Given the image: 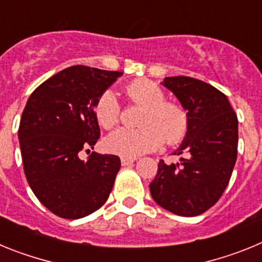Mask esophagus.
Wrapping results in <instances>:
<instances>
[{
	"instance_id": "34e87169",
	"label": "esophagus",
	"mask_w": 262,
	"mask_h": 262,
	"mask_svg": "<svg viewBox=\"0 0 262 262\" xmlns=\"http://www.w3.org/2000/svg\"><path fill=\"white\" fill-rule=\"evenodd\" d=\"M136 159H128V157H122L120 159V163H122V165L126 166V165H129V164L135 163Z\"/></svg>"
}]
</instances>
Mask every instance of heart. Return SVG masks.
Returning <instances> with one entry per match:
<instances>
[{"label": "heart", "mask_w": 262, "mask_h": 262, "mask_svg": "<svg viewBox=\"0 0 262 262\" xmlns=\"http://www.w3.org/2000/svg\"><path fill=\"white\" fill-rule=\"evenodd\" d=\"M126 94L143 111L139 128L117 129L106 138L105 147L111 154L135 159L156 151L164 140L169 145L181 143L189 134L190 117L178 102L165 101V92L149 80H136L126 86ZM94 114L99 126L106 129L117 126L120 120V105L113 92L106 90L97 99Z\"/></svg>", "instance_id": "b5f03b06"}]
</instances>
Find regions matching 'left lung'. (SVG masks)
Masks as SVG:
<instances>
[{
    "label": "left lung",
    "instance_id": "left-lung-1",
    "mask_svg": "<svg viewBox=\"0 0 262 262\" xmlns=\"http://www.w3.org/2000/svg\"><path fill=\"white\" fill-rule=\"evenodd\" d=\"M189 113L190 128L176 154L178 164L160 160L149 184L157 205L181 216H196L219 201L237 157V117L227 97L205 81L187 76L164 78Z\"/></svg>",
    "mask_w": 262,
    "mask_h": 262
}]
</instances>
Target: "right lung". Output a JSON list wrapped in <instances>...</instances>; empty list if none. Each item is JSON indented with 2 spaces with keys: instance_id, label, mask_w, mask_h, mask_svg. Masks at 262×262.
I'll use <instances>...</instances> for the list:
<instances>
[{
  "instance_id": "obj_1",
  "label": "right lung",
  "mask_w": 262,
  "mask_h": 262,
  "mask_svg": "<svg viewBox=\"0 0 262 262\" xmlns=\"http://www.w3.org/2000/svg\"><path fill=\"white\" fill-rule=\"evenodd\" d=\"M122 75L69 67L39 85L27 101L18 128L23 170L36 198L57 216L84 217L110 195L119 157L92 152L82 161L78 155L98 140L94 105Z\"/></svg>"
}]
</instances>
